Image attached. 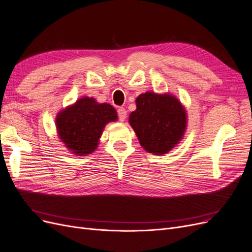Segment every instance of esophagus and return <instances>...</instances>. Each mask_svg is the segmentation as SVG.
Returning a JSON list of instances; mask_svg holds the SVG:
<instances>
[{"label":"esophagus","mask_w":252,"mask_h":252,"mask_svg":"<svg viewBox=\"0 0 252 252\" xmlns=\"http://www.w3.org/2000/svg\"><path fill=\"white\" fill-rule=\"evenodd\" d=\"M118 116H119V120L122 121V122H123V121L127 117V110L123 107H119L118 108Z\"/></svg>","instance_id":"34e87169"}]
</instances>
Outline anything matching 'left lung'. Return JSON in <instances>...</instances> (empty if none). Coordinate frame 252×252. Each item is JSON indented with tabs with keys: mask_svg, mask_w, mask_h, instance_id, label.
I'll list each match as a JSON object with an SVG mask.
<instances>
[{
	"mask_svg": "<svg viewBox=\"0 0 252 252\" xmlns=\"http://www.w3.org/2000/svg\"><path fill=\"white\" fill-rule=\"evenodd\" d=\"M136 109L129 116L139 144L147 152L163 155L182 139L187 115L184 106L174 95L146 92L136 100Z\"/></svg>",
	"mask_w": 252,
	"mask_h": 252,
	"instance_id": "1",
	"label": "left lung"
}]
</instances>
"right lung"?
<instances>
[{"mask_svg": "<svg viewBox=\"0 0 252 252\" xmlns=\"http://www.w3.org/2000/svg\"><path fill=\"white\" fill-rule=\"evenodd\" d=\"M117 120L114 106L83 97L57 115L56 126L66 148L77 156H86L97 149L105 125Z\"/></svg>", "mask_w": 252, "mask_h": 252, "instance_id": "1", "label": "right lung"}]
</instances>
